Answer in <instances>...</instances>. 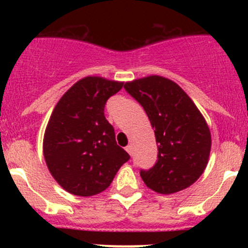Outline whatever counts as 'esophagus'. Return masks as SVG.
<instances>
[{"label":"esophagus","instance_id":"1","mask_svg":"<svg viewBox=\"0 0 248 248\" xmlns=\"http://www.w3.org/2000/svg\"><path fill=\"white\" fill-rule=\"evenodd\" d=\"M126 151L128 152L129 155H132V152H133V150H132V145H128V146H126Z\"/></svg>","mask_w":248,"mask_h":248}]
</instances>
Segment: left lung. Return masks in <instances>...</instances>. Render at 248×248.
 Returning a JSON list of instances; mask_svg holds the SVG:
<instances>
[{
    "label": "left lung",
    "mask_w": 248,
    "mask_h": 248,
    "mask_svg": "<svg viewBox=\"0 0 248 248\" xmlns=\"http://www.w3.org/2000/svg\"><path fill=\"white\" fill-rule=\"evenodd\" d=\"M155 128L157 162L140 176L157 193L171 194L191 186L206 168L211 136L196 104L171 80L158 76L124 84Z\"/></svg>",
    "instance_id": "left-lung-1"
}]
</instances>
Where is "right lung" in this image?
Returning a JSON list of instances; mask_svg holds the SVG:
<instances>
[{"instance_id":"1","label":"right lung","mask_w":248,"mask_h":248,"mask_svg":"<svg viewBox=\"0 0 248 248\" xmlns=\"http://www.w3.org/2000/svg\"><path fill=\"white\" fill-rule=\"evenodd\" d=\"M124 84L99 77L79 80L55 107L43 152L54 179L67 192L90 197L107 189L131 157L116 144L104 107Z\"/></svg>"}]
</instances>
